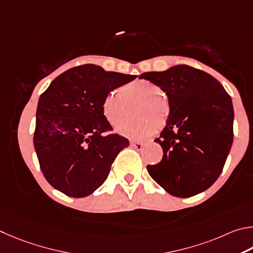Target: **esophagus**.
<instances>
[{"instance_id":"1","label":"esophagus","mask_w":253,"mask_h":253,"mask_svg":"<svg viewBox=\"0 0 253 253\" xmlns=\"http://www.w3.org/2000/svg\"><path fill=\"white\" fill-rule=\"evenodd\" d=\"M131 147H133L135 150H138V151H140V150L143 149L144 143L143 142H134V141H132Z\"/></svg>"}]
</instances>
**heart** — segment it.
I'll use <instances>...</instances> for the list:
<instances>
[{"label":"heart","instance_id":"heart-1","mask_svg":"<svg viewBox=\"0 0 253 253\" xmlns=\"http://www.w3.org/2000/svg\"><path fill=\"white\" fill-rule=\"evenodd\" d=\"M136 105L135 118L142 119L122 126L120 133L133 140L152 135L163 127L170 115V102L162 88L149 80H135L110 91L102 101V113L114 127L123 126L130 118V106Z\"/></svg>","mask_w":253,"mask_h":253}]
</instances>
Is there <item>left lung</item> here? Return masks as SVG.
I'll return each instance as SVG.
<instances>
[{
	"label": "left lung",
	"instance_id": "left-lung-1",
	"mask_svg": "<svg viewBox=\"0 0 253 253\" xmlns=\"http://www.w3.org/2000/svg\"><path fill=\"white\" fill-rule=\"evenodd\" d=\"M167 93L170 115L156 139L163 157L148 166L151 178L167 192L190 198L219 178L233 142L231 96L212 75L192 66L174 65L163 72H145Z\"/></svg>",
	"mask_w": 253,
	"mask_h": 253
}]
</instances>
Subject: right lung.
Instances as JSON below:
<instances>
[{
  "mask_svg": "<svg viewBox=\"0 0 253 253\" xmlns=\"http://www.w3.org/2000/svg\"><path fill=\"white\" fill-rule=\"evenodd\" d=\"M135 78L84 64L60 74L42 93L33 143L42 173L53 188L83 198L108 178L129 140L109 133L113 129L102 113V101Z\"/></svg>",
  "mask_w": 253,
  "mask_h": 253,
  "instance_id": "obj_1",
  "label": "right lung"
}]
</instances>
